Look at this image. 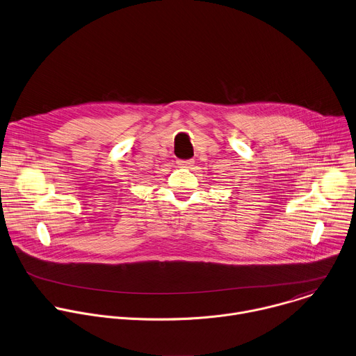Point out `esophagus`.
<instances>
[{
	"label": "esophagus",
	"instance_id": "obj_1",
	"mask_svg": "<svg viewBox=\"0 0 356 356\" xmlns=\"http://www.w3.org/2000/svg\"><path fill=\"white\" fill-rule=\"evenodd\" d=\"M177 165H179V168H190V166L193 165V159H187V161L179 159V161H177Z\"/></svg>",
	"mask_w": 356,
	"mask_h": 356
}]
</instances>
